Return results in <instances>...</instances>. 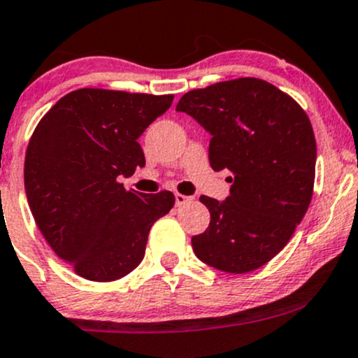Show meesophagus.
I'll return each instance as SVG.
<instances>
[{
    "instance_id": "1",
    "label": "esophagus",
    "mask_w": 358,
    "mask_h": 358,
    "mask_svg": "<svg viewBox=\"0 0 358 358\" xmlns=\"http://www.w3.org/2000/svg\"><path fill=\"white\" fill-rule=\"evenodd\" d=\"M189 201H191V196H184V194L176 193V206H182Z\"/></svg>"
}]
</instances>
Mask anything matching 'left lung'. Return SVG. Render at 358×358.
Returning <instances> with one entry per match:
<instances>
[{
    "label": "left lung",
    "instance_id": "left-lung-1",
    "mask_svg": "<svg viewBox=\"0 0 358 358\" xmlns=\"http://www.w3.org/2000/svg\"><path fill=\"white\" fill-rule=\"evenodd\" d=\"M176 110L211 134L213 171H229L225 201L201 196L210 225L191 239L194 255L225 273H249L290 241L313 198L316 138L290 95L259 78L187 92Z\"/></svg>",
    "mask_w": 358,
    "mask_h": 358
}]
</instances>
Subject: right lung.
Returning <instances> with one entry per match:
<instances>
[{
	"instance_id": "add662e5",
	"label": "right lung",
	"mask_w": 358,
	"mask_h": 358,
	"mask_svg": "<svg viewBox=\"0 0 358 358\" xmlns=\"http://www.w3.org/2000/svg\"><path fill=\"white\" fill-rule=\"evenodd\" d=\"M174 95L80 88L41 119L25 153V193L36 224L64 263L92 282H114L141 263L148 232L174 194L126 191L143 167L138 138Z\"/></svg>"
}]
</instances>
